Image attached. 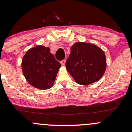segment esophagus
Masks as SVG:
<instances>
[{
  "instance_id": "1",
  "label": "esophagus",
  "mask_w": 132,
  "mask_h": 132,
  "mask_svg": "<svg viewBox=\"0 0 132 132\" xmlns=\"http://www.w3.org/2000/svg\"><path fill=\"white\" fill-rule=\"evenodd\" d=\"M60 63H61L62 65H65V60H62V61L60 62Z\"/></svg>"
}]
</instances>
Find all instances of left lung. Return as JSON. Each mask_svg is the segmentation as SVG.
Masks as SVG:
<instances>
[{
  "instance_id": "1",
  "label": "left lung",
  "mask_w": 132,
  "mask_h": 132,
  "mask_svg": "<svg viewBox=\"0 0 132 132\" xmlns=\"http://www.w3.org/2000/svg\"><path fill=\"white\" fill-rule=\"evenodd\" d=\"M66 61L67 70L76 83L89 85L102 78L107 63L104 51L91 43H75Z\"/></svg>"
}]
</instances>
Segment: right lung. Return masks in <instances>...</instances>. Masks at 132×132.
I'll return each mask as SVG.
<instances>
[{
	"label": "right lung",
	"mask_w": 132,
	"mask_h": 132,
	"mask_svg": "<svg viewBox=\"0 0 132 132\" xmlns=\"http://www.w3.org/2000/svg\"><path fill=\"white\" fill-rule=\"evenodd\" d=\"M61 64L51 53L50 49L38 45L29 49L23 57L21 69L31 86L44 90L52 88Z\"/></svg>",
	"instance_id": "add662e5"
}]
</instances>
